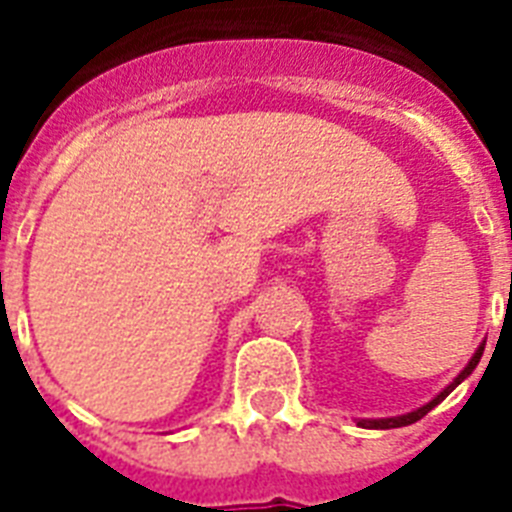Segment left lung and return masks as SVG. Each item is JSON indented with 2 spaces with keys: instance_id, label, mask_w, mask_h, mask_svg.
Segmentation results:
<instances>
[{
  "instance_id": "left-lung-1",
  "label": "left lung",
  "mask_w": 512,
  "mask_h": 512,
  "mask_svg": "<svg viewBox=\"0 0 512 512\" xmlns=\"http://www.w3.org/2000/svg\"><path fill=\"white\" fill-rule=\"evenodd\" d=\"M481 356H484V342L478 345V350H476V353H473V358H470V361H468V366H465V369H462V372L457 374V377H454V380L449 382V385H446V388L441 390V393H438L436 398H433V401L417 406L414 412L398 414V417H380V420H356V422H358V425H361V428H369V430H390V428H404V425H412V422L422 420V417H425V414H428L430 409H433V406L441 404V401H444V398L449 396V393H452V390L457 388V385H460L462 380H468L470 374H473V369H476V366H478V361H481Z\"/></svg>"
}]
</instances>
